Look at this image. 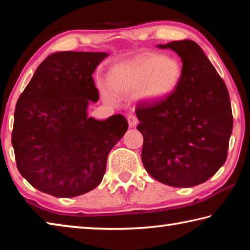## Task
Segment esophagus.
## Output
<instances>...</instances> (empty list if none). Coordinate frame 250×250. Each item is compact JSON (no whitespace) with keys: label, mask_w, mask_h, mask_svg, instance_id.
<instances>
[{"label":"esophagus","mask_w":250,"mask_h":250,"mask_svg":"<svg viewBox=\"0 0 250 250\" xmlns=\"http://www.w3.org/2000/svg\"><path fill=\"white\" fill-rule=\"evenodd\" d=\"M128 122H129V125L131 126V128H132V126L137 125V124H138V118L135 117L134 115H129V116H128Z\"/></svg>","instance_id":"1"}]
</instances>
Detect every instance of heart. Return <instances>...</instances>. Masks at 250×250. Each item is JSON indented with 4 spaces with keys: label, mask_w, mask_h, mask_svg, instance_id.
Segmentation results:
<instances>
[{
    "label": "heart",
    "mask_w": 250,
    "mask_h": 250,
    "mask_svg": "<svg viewBox=\"0 0 250 250\" xmlns=\"http://www.w3.org/2000/svg\"><path fill=\"white\" fill-rule=\"evenodd\" d=\"M182 66L174 58L145 55L117 66L108 77V83L117 96L139 94L146 103L167 98L179 86ZM107 100L112 97L104 89Z\"/></svg>",
    "instance_id": "heart-1"
}]
</instances>
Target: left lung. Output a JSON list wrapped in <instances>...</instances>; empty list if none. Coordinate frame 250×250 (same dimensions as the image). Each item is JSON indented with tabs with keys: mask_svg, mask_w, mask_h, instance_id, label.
Listing matches in <instances>:
<instances>
[{
	"mask_svg": "<svg viewBox=\"0 0 250 250\" xmlns=\"http://www.w3.org/2000/svg\"><path fill=\"white\" fill-rule=\"evenodd\" d=\"M156 47L179 55L182 77L167 98L135 108L137 128L143 135L141 159L146 172L161 183L191 188L204 183L225 163L232 131L229 94L195 42Z\"/></svg>",
	"mask_w": 250,
	"mask_h": 250,
	"instance_id": "obj_1",
	"label": "left lung"
}]
</instances>
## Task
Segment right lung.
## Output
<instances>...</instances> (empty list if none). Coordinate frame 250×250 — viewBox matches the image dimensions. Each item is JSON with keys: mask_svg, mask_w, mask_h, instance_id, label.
I'll use <instances>...</instances> for the list:
<instances>
[{"mask_svg": "<svg viewBox=\"0 0 250 250\" xmlns=\"http://www.w3.org/2000/svg\"><path fill=\"white\" fill-rule=\"evenodd\" d=\"M108 53L56 52L37 67L14 112L12 146L25 180L55 197H75L103 181L107 159L128 130L122 115L88 116L99 92L92 74Z\"/></svg>", "mask_w": 250, "mask_h": 250, "instance_id": "obj_1", "label": "right lung"}]
</instances>
